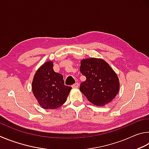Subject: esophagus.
<instances>
[{"label":"esophagus","mask_w":149,"mask_h":149,"mask_svg":"<svg viewBox=\"0 0 149 149\" xmlns=\"http://www.w3.org/2000/svg\"><path fill=\"white\" fill-rule=\"evenodd\" d=\"M72 87L73 88H79V84H78V83H75V84H74L72 86Z\"/></svg>","instance_id":"1"}]
</instances>
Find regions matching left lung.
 Returning a JSON list of instances; mask_svg holds the SVG:
<instances>
[{"label": "left lung", "instance_id": "left-lung-1", "mask_svg": "<svg viewBox=\"0 0 149 149\" xmlns=\"http://www.w3.org/2000/svg\"><path fill=\"white\" fill-rule=\"evenodd\" d=\"M80 70L86 77L80 84V90L90 103L96 106H104L118 94V77L105 60L94 57L82 59Z\"/></svg>", "mask_w": 149, "mask_h": 149}]
</instances>
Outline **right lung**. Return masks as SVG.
<instances>
[{
    "mask_svg": "<svg viewBox=\"0 0 149 149\" xmlns=\"http://www.w3.org/2000/svg\"><path fill=\"white\" fill-rule=\"evenodd\" d=\"M53 62L47 61L36 70L32 82L34 95L45 109L59 108L67 100L72 88L65 85L63 77L56 72Z\"/></svg>",
    "mask_w": 149,
    "mask_h": 149,
    "instance_id": "right-lung-1",
    "label": "right lung"
}]
</instances>
